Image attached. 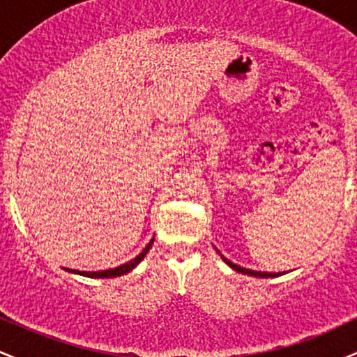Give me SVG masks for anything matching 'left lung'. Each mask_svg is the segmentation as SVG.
Here are the masks:
<instances>
[{"label":"left lung","mask_w":357,"mask_h":357,"mask_svg":"<svg viewBox=\"0 0 357 357\" xmlns=\"http://www.w3.org/2000/svg\"><path fill=\"white\" fill-rule=\"evenodd\" d=\"M221 258H223V260L227 261V264L230 265V267H231L233 270H236V272H240V273H245V275H252V277H278V275H280V273H272V272H257V270L243 268V267H240V265L231 264V261H230V260H227V258H225V257H221Z\"/></svg>","instance_id":"left-lung-1"}]
</instances>
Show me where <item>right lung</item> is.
Wrapping results in <instances>:
<instances>
[{"label":"right lung","mask_w":357,"mask_h":357,"mask_svg":"<svg viewBox=\"0 0 357 357\" xmlns=\"http://www.w3.org/2000/svg\"><path fill=\"white\" fill-rule=\"evenodd\" d=\"M153 241H154V238L151 240L149 243H147V247H146L144 250H142V252L139 253V255H137L136 258H132V260L127 261V264L121 265V267L109 268V270H99V272H79V270H72V268H65V270H68V272H72V273H80V275H85V277H92V278H104V277H119V275H124V273H129L130 270L136 268L137 265L141 264L142 258L146 257L147 252H149V248H151V245H153Z\"/></svg>","instance_id":"1"}]
</instances>
